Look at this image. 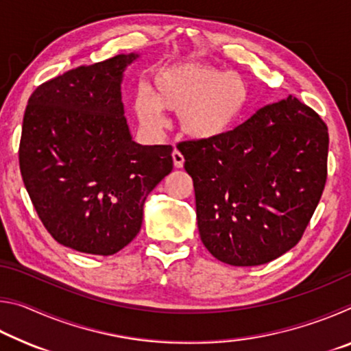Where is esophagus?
<instances>
[{
    "instance_id": "1",
    "label": "esophagus",
    "mask_w": 351,
    "mask_h": 351,
    "mask_svg": "<svg viewBox=\"0 0 351 351\" xmlns=\"http://www.w3.org/2000/svg\"><path fill=\"white\" fill-rule=\"evenodd\" d=\"M171 156H173L175 167H176V169H181L182 165H184V156H182V153H181L180 150H175L173 153H171Z\"/></svg>"
}]
</instances>
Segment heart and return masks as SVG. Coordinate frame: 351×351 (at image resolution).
<instances>
[{"label":"heart","instance_id":"b5f03b06","mask_svg":"<svg viewBox=\"0 0 351 351\" xmlns=\"http://www.w3.org/2000/svg\"><path fill=\"white\" fill-rule=\"evenodd\" d=\"M246 82L230 71L201 63H175L159 68L139 90L136 112L145 125H164V110L180 112V125L193 139H219L229 134L246 110Z\"/></svg>","mask_w":351,"mask_h":351}]
</instances>
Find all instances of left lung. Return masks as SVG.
Wrapping results in <instances>:
<instances>
[{
    "mask_svg": "<svg viewBox=\"0 0 351 351\" xmlns=\"http://www.w3.org/2000/svg\"><path fill=\"white\" fill-rule=\"evenodd\" d=\"M192 176L201 241L232 266L276 260L300 241L326 182L328 128L288 96L219 139L178 144Z\"/></svg>",
    "mask_w": 351,
    "mask_h": 351,
    "instance_id": "left-lung-1",
    "label": "left lung"
}]
</instances>
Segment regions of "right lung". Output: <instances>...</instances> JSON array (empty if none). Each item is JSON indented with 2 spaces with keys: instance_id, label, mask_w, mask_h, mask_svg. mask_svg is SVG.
Returning <instances> with one entry per match:
<instances>
[{
  "instance_id": "obj_1",
  "label": "right lung",
  "mask_w": 351,
  "mask_h": 351,
  "mask_svg": "<svg viewBox=\"0 0 351 351\" xmlns=\"http://www.w3.org/2000/svg\"><path fill=\"white\" fill-rule=\"evenodd\" d=\"M136 57L71 69L41 83L26 106L23 182L47 232L79 252L125 247L141 230L148 193L173 170V147L130 136L121 82Z\"/></svg>"
}]
</instances>
